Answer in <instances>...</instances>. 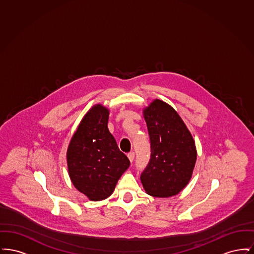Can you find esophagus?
<instances>
[{
  "mask_svg": "<svg viewBox=\"0 0 254 254\" xmlns=\"http://www.w3.org/2000/svg\"><path fill=\"white\" fill-rule=\"evenodd\" d=\"M127 158L129 159V161H130V162H133V160H134V152H129V153H127Z\"/></svg>",
  "mask_w": 254,
  "mask_h": 254,
  "instance_id": "34e87169",
  "label": "esophagus"
}]
</instances>
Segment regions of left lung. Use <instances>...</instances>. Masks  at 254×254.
Segmentation results:
<instances>
[{"label": "left lung", "mask_w": 254, "mask_h": 254, "mask_svg": "<svg viewBox=\"0 0 254 254\" xmlns=\"http://www.w3.org/2000/svg\"><path fill=\"white\" fill-rule=\"evenodd\" d=\"M143 115L151 148L141 175L143 188L154 197L177 195L192 176L197 158L193 137L177 111L162 100H153Z\"/></svg>", "instance_id": "1"}]
</instances>
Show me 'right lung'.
<instances>
[{"label": "right lung", "instance_id": "add662e5", "mask_svg": "<svg viewBox=\"0 0 254 254\" xmlns=\"http://www.w3.org/2000/svg\"><path fill=\"white\" fill-rule=\"evenodd\" d=\"M109 117L105 106H93L80 122L66 151L73 186L90 201L109 197L130 165L109 132Z\"/></svg>", "mask_w": 254, "mask_h": 254}]
</instances>
